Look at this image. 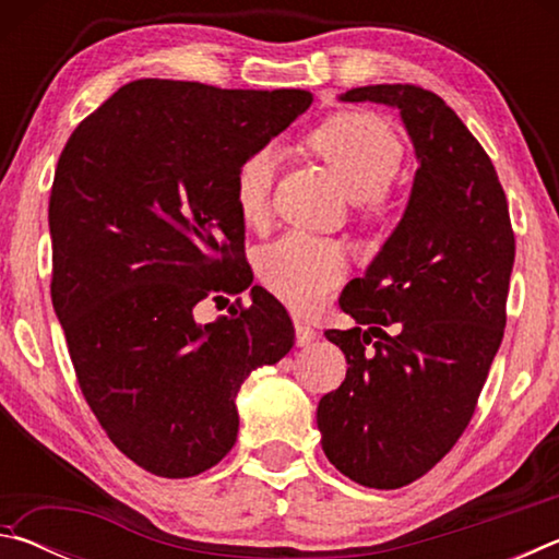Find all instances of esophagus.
Listing matches in <instances>:
<instances>
[{
    "label": "esophagus",
    "instance_id": "1",
    "mask_svg": "<svg viewBox=\"0 0 559 559\" xmlns=\"http://www.w3.org/2000/svg\"><path fill=\"white\" fill-rule=\"evenodd\" d=\"M293 325H296V343H298L300 347L310 345V343H313V340L318 337V330H316L313 325H310V323H306V320L298 318Z\"/></svg>",
    "mask_w": 559,
    "mask_h": 559
}]
</instances>
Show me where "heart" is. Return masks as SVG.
<instances>
[{
	"instance_id": "obj_1",
	"label": "heart",
	"mask_w": 559,
	"mask_h": 559,
	"mask_svg": "<svg viewBox=\"0 0 559 559\" xmlns=\"http://www.w3.org/2000/svg\"><path fill=\"white\" fill-rule=\"evenodd\" d=\"M310 145L345 185L349 197L380 206L384 189L402 167V143L390 126L370 112L347 110L328 118L313 130ZM278 173V150L259 147L236 169L234 200L243 222L259 224L269 214L271 189ZM257 271L263 286L298 313L323 306L345 276L340 246L316 236L288 231L263 246Z\"/></svg>"
}]
</instances>
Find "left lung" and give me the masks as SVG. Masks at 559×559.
I'll list each match as a JSON object with an SVG mask.
<instances>
[{"label": "left lung", "instance_id": "left-lung-1", "mask_svg": "<svg viewBox=\"0 0 559 559\" xmlns=\"http://www.w3.org/2000/svg\"><path fill=\"white\" fill-rule=\"evenodd\" d=\"M340 100L400 110L419 159L400 224L340 296L355 328L325 330L347 374L318 404L328 461L390 490L437 466L476 412L503 340L515 236L493 163L437 93L380 83Z\"/></svg>", "mask_w": 559, "mask_h": 559}]
</instances>
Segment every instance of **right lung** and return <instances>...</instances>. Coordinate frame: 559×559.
<instances>
[{"label":"right lung","instance_id":"add662e5","mask_svg":"<svg viewBox=\"0 0 559 559\" xmlns=\"http://www.w3.org/2000/svg\"><path fill=\"white\" fill-rule=\"evenodd\" d=\"M313 103L308 91H224L143 79L73 130L49 200L51 300L75 377L108 439L163 478L231 451L236 394L293 347L286 308L202 326L193 306L251 285L236 169Z\"/></svg>","mask_w":559,"mask_h":559}]
</instances>
